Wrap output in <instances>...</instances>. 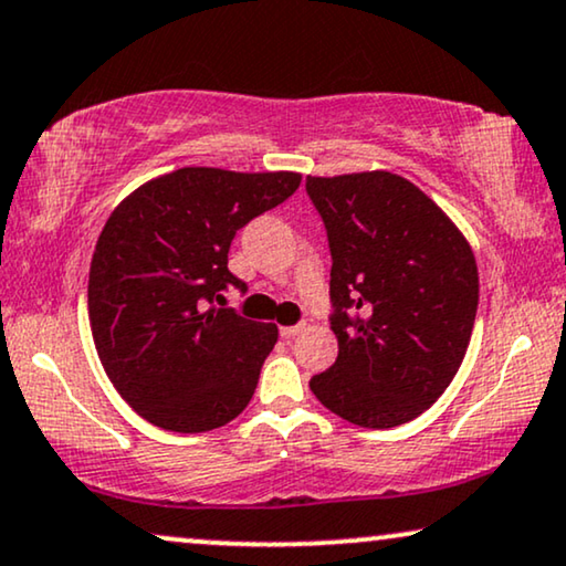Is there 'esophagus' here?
I'll use <instances>...</instances> for the list:
<instances>
[{"instance_id": "obj_1", "label": "esophagus", "mask_w": 566, "mask_h": 566, "mask_svg": "<svg viewBox=\"0 0 566 566\" xmlns=\"http://www.w3.org/2000/svg\"><path fill=\"white\" fill-rule=\"evenodd\" d=\"M304 329H306L304 324H293V327H281V337L283 339H293V337H298Z\"/></svg>"}]
</instances>
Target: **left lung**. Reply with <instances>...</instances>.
I'll use <instances>...</instances> for the list:
<instances>
[{"label": "left lung", "mask_w": 566, "mask_h": 566, "mask_svg": "<svg viewBox=\"0 0 566 566\" xmlns=\"http://www.w3.org/2000/svg\"><path fill=\"white\" fill-rule=\"evenodd\" d=\"M306 192L329 239L339 345L308 386L347 422L397 428L459 374L479 304L474 252L440 206L384 169L308 175Z\"/></svg>", "instance_id": "left-lung-1"}]
</instances>
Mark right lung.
Segmentation results:
<instances>
[{
	"mask_svg": "<svg viewBox=\"0 0 566 566\" xmlns=\"http://www.w3.org/2000/svg\"><path fill=\"white\" fill-rule=\"evenodd\" d=\"M298 172L182 167L123 198L90 265V327L107 378L144 420L206 432L234 420L258 389L277 327L219 308L247 285L231 239L291 198Z\"/></svg>",
	"mask_w": 566,
	"mask_h": 566,
	"instance_id": "1",
	"label": "right lung"
}]
</instances>
